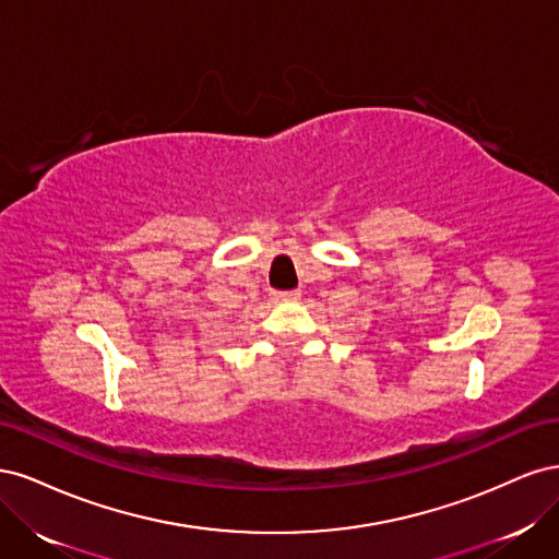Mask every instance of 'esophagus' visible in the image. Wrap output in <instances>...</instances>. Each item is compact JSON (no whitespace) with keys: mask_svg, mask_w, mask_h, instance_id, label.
I'll use <instances>...</instances> for the list:
<instances>
[{"mask_svg":"<svg viewBox=\"0 0 559 559\" xmlns=\"http://www.w3.org/2000/svg\"><path fill=\"white\" fill-rule=\"evenodd\" d=\"M273 298H275V300H282V302H292V300H298L300 294H298V292H275Z\"/></svg>","mask_w":559,"mask_h":559,"instance_id":"esophagus-1","label":"esophagus"}]
</instances>
